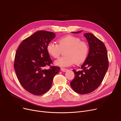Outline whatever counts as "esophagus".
I'll use <instances>...</instances> for the list:
<instances>
[{
    "label": "esophagus",
    "mask_w": 121,
    "mask_h": 121,
    "mask_svg": "<svg viewBox=\"0 0 121 121\" xmlns=\"http://www.w3.org/2000/svg\"><path fill=\"white\" fill-rule=\"evenodd\" d=\"M60 70H61V71H62V72H66L68 70L67 69L64 68H60Z\"/></svg>",
    "instance_id": "34e87169"
}]
</instances>
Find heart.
I'll list each match as a JSON object with an SVG mask.
<instances>
[{"mask_svg":"<svg viewBox=\"0 0 121 121\" xmlns=\"http://www.w3.org/2000/svg\"><path fill=\"white\" fill-rule=\"evenodd\" d=\"M58 44L49 42L46 47L48 53L53 58L59 57L62 50L65 52V56L60 58L55 62L57 66L67 67L74 63L79 65L86 59L89 48L86 42L81 41L80 39L72 35H67L58 39Z\"/></svg>","mask_w":121,"mask_h":121,"instance_id":"heart-1","label":"heart"}]
</instances>
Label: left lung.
Returning <instances> with one entry per match:
<instances>
[{
	"mask_svg": "<svg viewBox=\"0 0 121 121\" xmlns=\"http://www.w3.org/2000/svg\"><path fill=\"white\" fill-rule=\"evenodd\" d=\"M82 32L72 33L78 34ZM84 37L88 41L89 53L81 66L82 70L78 71L73 70L75 78L70 82L73 90L81 94L89 93L100 86L109 65L107 50L103 42L92 33L84 34Z\"/></svg>",
	"mask_w": 121,
	"mask_h": 121,
	"instance_id": "obj_1",
	"label": "left lung"
}]
</instances>
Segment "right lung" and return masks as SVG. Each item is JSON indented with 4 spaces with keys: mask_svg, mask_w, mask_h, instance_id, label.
<instances>
[{
    "mask_svg": "<svg viewBox=\"0 0 121 121\" xmlns=\"http://www.w3.org/2000/svg\"><path fill=\"white\" fill-rule=\"evenodd\" d=\"M52 32L39 31L21 42L16 53L14 68L23 87L35 95L44 94L50 89L58 66L45 67L52 63L46 49L56 36Z\"/></svg>",
    "mask_w": 121,
    "mask_h": 121,
    "instance_id": "add662e5",
    "label": "right lung"
}]
</instances>
